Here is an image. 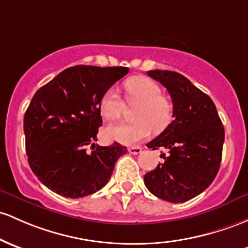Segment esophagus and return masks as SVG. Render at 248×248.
I'll return each instance as SVG.
<instances>
[{
    "mask_svg": "<svg viewBox=\"0 0 248 248\" xmlns=\"http://www.w3.org/2000/svg\"><path fill=\"white\" fill-rule=\"evenodd\" d=\"M141 151H142V149H141V147H129V148H128L129 153L134 154V155L140 154Z\"/></svg>",
    "mask_w": 248,
    "mask_h": 248,
    "instance_id": "esophagus-1",
    "label": "esophagus"
}]
</instances>
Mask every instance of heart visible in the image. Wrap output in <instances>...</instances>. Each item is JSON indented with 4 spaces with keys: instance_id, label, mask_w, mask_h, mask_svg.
<instances>
[{
    "instance_id": "heart-1",
    "label": "heart",
    "mask_w": 248,
    "mask_h": 248,
    "mask_svg": "<svg viewBox=\"0 0 248 248\" xmlns=\"http://www.w3.org/2000/svg\"><path fill=\"white\" fill-rule=\"evenodd\" d=\"M124 91L129 103H137L133 124H111L107 128V135L124 145H135L151 135L152 130L161 132L172 121L173 108L164 96L161 88L152 78L134 76L124 82ZM99 109L106 120L114 121L122 114L124 103L114 89H108L102 95Z\"/></svg>"
}]
</instances>
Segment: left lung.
I'll list each match as a JSON object with an SVG mask.
<instances>
[{
  "label": "left lung",
  "mask_w": 248,
  "mask_h": 248,
  "mask_svg": "<svg viewBox=\"0 0 248 248\" xmlns=\"http://www.w3.org/2000/svg\"><path fill=\"white\" fill-rule=\"evenodd\" d=\"M172 97L174 120L147 143L167 149L165 162L143 176L147 189L159 199L180 203L202 193L216 179L221 162L225 129L211 97L187 78L170 70H149Z\"/></svg>",
  "instance_id": "1"
}]
</instances>
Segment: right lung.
<instances>
[{
  "instance_id": "obj_1",
  "label": "right lung",
  "mask_w": 248,
  "mask_h": 248,
  "mask_svg": "<svg viewBox=\"0 0 248 248\" xmlns=\"http://www.w3.org/2000/svg\"><path fill=\"white\" fill-rule=\"evenodd\" d=\"M127 67L74 66L41 87L24 114L26 152L31 170L53 192L82 198L107 184L127 147L95 145L102 126V95ZM91 144L92 152H86Z\"/></svg>"
}]
</instances>
